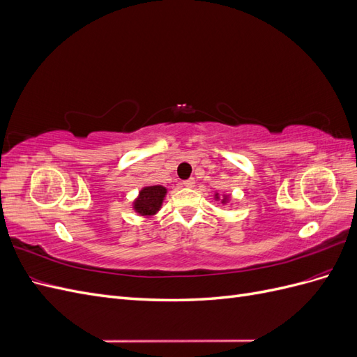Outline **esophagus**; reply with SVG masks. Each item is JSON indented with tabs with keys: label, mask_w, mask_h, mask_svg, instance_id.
Instances as JSON below:
<instances>
[{
	"label": "esophagus",
	"mask_w": 357,
	"mask_h": 357,
	"mask_svg": "<svg viewBox=\"0 0 357 357\" xmlns=\"http://www.w3.org/2000/svg\"><path fill=\"white\" fill-rule=\"evenodd\" d=\"M183 186H185V188H195V180H193V178H189V180H185V181H183Z\"/></svg>",
	"instance_id": "esophagus-1"
}]
</instances>
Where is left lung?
Segmentation results:
<instances>
[{
	"label": "left lung",
	"mask_w": 357,
	"mask_h": 357,
	"mask_svg": "<svg viewBox=\"0 0 357 357\" xmlns=\"http://www.w3.org/2000/svg\"><path fill=\"white\" fill-rule=\"evenodd\" d=\"M214 199L215 201H220L223 205L226 204H234V199H232V195H229V193H219V192H214Z\"/></svg>",
	"instance_id": "8db88e82"
}]
</instances>
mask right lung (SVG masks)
<instances>
[{
  "mask_svg": "<svg viewBox=\"0 0 357 357\" xmlns=\"http://www.w3.org/2000/svg\"><path fill=\"white\" fill-rule=\"evenodd\" d=\"M168 189L162 185L143 186L132 201V210L144 219H152L162 208Z\"/></svg>",
  "mask_w": 357,
  "mask_h": 357,
  "instance_id": "obj_1",
  "label": "right lung"
}]
</instances>
